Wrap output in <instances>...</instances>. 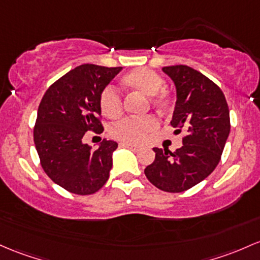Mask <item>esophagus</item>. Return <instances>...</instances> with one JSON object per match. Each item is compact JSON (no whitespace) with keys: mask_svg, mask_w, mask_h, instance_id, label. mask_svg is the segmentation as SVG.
Masks as SVG:
<instances>
[{"mask_svg":"<svg viewBox=\"0 0 260 260\" xmlns=\"http://www.w3.org/2000/svg\"><path fill=\"white\" fill-rule=\"evenodd\" d=\"M121 145V147H124V148H129V149H132V150H138L139 149V145H137V144H131V143H121L119 144Z\"/></svg>","mask_w":260,"mask_h":260,"instance_id":"obj_1","label":"esophagus"}]
</instances>
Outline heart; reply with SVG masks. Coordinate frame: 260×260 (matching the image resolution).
<instances>
[{"instance_id": "b5f03b06", "label": "heart", "mask_w": 260, "mask_h": 260, "mask_svg": "<svg viewBox=\"0 0 260 260\" xmlns=\"http://www.w3.org/2000/svg\"><path fill=\"white\" fill-rule=\"evenodd\" d=\"M122 84L128 90L148 96V105L159 112H167L174 106V95L164 86V79L156 71L147 68H137L122 78ZM100 108L107 118H118L123 112L122 98L113 87H106L100 93ZM158 119L152 115L142 117H127L111 128L115 139L124 143H137L158 128Z\"/></svg>"}]
</instances>
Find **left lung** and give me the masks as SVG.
I'll return each mask as SVG.
<instances>
[{
  "mask_svg": "<svg viewBox=\"0 0 260 260\" xmlns=\"http://www.w3.org/2000/svg\"><path fill=\"white\" fill-rule=\"evenodd\" d=\"M175 82L176 100L172 125L186 131L175 152L154 148L155 159L144 169L155 187L182 192L206 179L221 160L230 135V110L223 92L212 80L187 65L162 68Z\"/></svg>",
  "mask_w": 260,
  "mask_h": 260,
  "instance_id": "obj_1",
  "label": "left lung"
}]
</instances>
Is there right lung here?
<instances>
[{
    "label": "right lung",
    "instance_id": "right-lung-1",
    "mask_svg": "<svg viewBox=\"0 0 260 260\" xmlns=\"http://www.w3.org/2000/svg\"><path fill=\"white\" fill-rule=\"evenodd\" d=\"M121 67L82 64L48 87L33 128V138L45 174L75 195H91L106 184L117 143L101 142L93 150L82 143L86 132H104L100 93Z\"/></svg>",
    "mask_w": 260,
    "mask_h": 260
}]
</instances>
